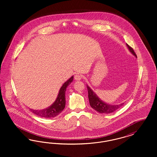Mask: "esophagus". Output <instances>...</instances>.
I'll list each match as a JSON object with an SVG mask.
<instances>
[{
  "label": "esophagus",
  "mask_w": 157,
  "mask_h": 157,
  "mask_svg": "<svg viewBox=\"0 0 157 157\" xmlns=\"http://www.w3.org/2000/svg\"><path fill=\"white\" fill-rule=\"evenodd\" d=\"M75 79L76 81H80L82 78V75L81 74H76L75 75Z\"/></svg>",
  "instance_id": "34e87169"
}]
</instances>
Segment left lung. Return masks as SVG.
I'll list each match as a JSON object with an SVG mask.
<instances>
[{
	"mask_svg": "<svg viewBox=\"0 0 157 157\" xmlns=\"http://www.w3.org/2000/svg\"><path fill=\"white\" fill-rule=\"evenodd\" d=\"M127 45L130 52L136 57V55L135 53L133 48H131L128 44H127ZM86 87L88 92V98L90 101V105L94 109H95L96 111H97L99 113H110L117 111L118 109H119L124 105V103H122V104L115 105L108 104L104 101H102L100 98H99L96 95V94L94 92L93 90H91L88 85H86Z\"/></svg>",
	"mask_w": 157,
	"mask_h": 157,
	"instance_id": "left-lung-1",
	"label": "left lung"
}]
</instances>
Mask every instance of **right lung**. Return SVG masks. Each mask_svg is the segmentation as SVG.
<instances>
[{"instance_id":"add662e5","label":"right lung","mask_w":157,"mask_h":157,"mask_svg":"<svg viewBox=\"0 0 157 157\" xmlns=\"http://www.w3.org/2000/svg\"><path fill=\"white\" fill-rule=\"evenodd\" d=\"M73 76L70 78L67 82H65L60 88L59 94L56 101L51 106L43 110H33L29 109L31 112L39 117L44 118H52L58 115L62 112L65 106V91L67 86L72 82Z\"/></svg>"}]
</instances>
